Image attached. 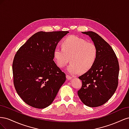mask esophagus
<instances>
[{"instance_id":"esophagus-1","label":"esophagus","mask_w":129,"mask_h":129,"mask_svg":"<svg viewBox=\"0 0 129 129\" xmlns=\"http://www.w3.org/2000/svg\"><path fill=\"white\" fill-rule=\"evenodd\" d=\"M66 77H67V80H71V79H72V78H73L71 76H70V75H66Z\"/></svg>"}]
</instances>
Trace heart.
<instances>
[{"label":"heart","instance_id":"obj_1","mask_svg":"<svg viewBox=\"0 0 129 129\" xmlns=\"http://www.w3.org/2000/svg\"><path fill=\"white\" fill-rule=\"evenodd\" d=\"M62 48L57 47L54 50V58L58 67H65L70 58L71 63L67 68L73 75L88 71L96 60V46L79 37L69 36L63 41Z\"/></svg>","mask_w":129,"mask_h":129}]
</instances>
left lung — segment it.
<instances>
[{
    "mask_svg": "<svg viewBox=\"0 0 129 129\" xmlns=\"http://www.w3.org/2000/svg\"><path fill=\"white\" fill-rule=\"evenodd\" d=\"M91 38L97 50L94 64L79 78L82 85L77 94L82 103L89 107L105 104L116 91L118 84L119 63L114 50L97 33L82 32Z\"/></svg>",
    "mask_w": 129,
    "mask_h": 129,
    "instance_id": "8db88e82",
    "label": "left lung"
}]
</instances>
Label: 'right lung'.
<instances>
[{"label": "right lung", "instance_id": "right-lung-1", "mask_svg": "<svg viewBox=\"0 0 129 129\" xmlns=\"http://www.w3.org/2000/svg\"><path fill=\"white\" fill-rule=\"evenodd\" d=\"M68 31L39 32L18 49L13 61V83L24 102L37 109L53 102L66 74L54 61L58 42Z\"/></svg>", "mask_w": 129, "mask_h": 129}]
</instances>
